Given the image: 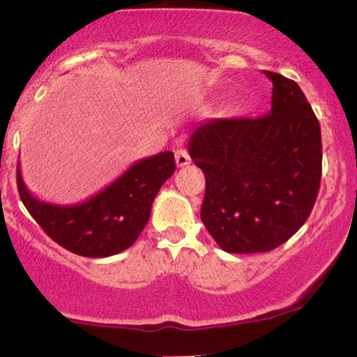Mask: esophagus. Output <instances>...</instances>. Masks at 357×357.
<instances>
[{"mask_svg": "<svg viewBox=\"0 0 357 357\" xmlns=\"http://www.w3.org/2000/svg\"><path fill=\"white\" fill-rule=\"evenodd\" d=\"M174 157H176V166H178V167H185V166H188V164H190V155H188V152H186L185 149L176 150Z\"/></svg>", "mask_w": 357, "mask_h": 357, "instance_id": "obj_1", "label": "esophagus"}]
</instances>
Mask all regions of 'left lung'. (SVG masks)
<instances>
[{
	"mask_svg": "<svg viewBox=\"0 0 357 357\" xmlns=\"http://www.w3.org/2000/svg\"><path fill=\"white\" fill-rule=\"evenodd\" d=\"M264 73L273 84L270 112L210 119L188 142L207 181L200 217L227 253L286 243L306 222L320 190V123L294 80Z\"/></svg>",
	"mask_w": 357,
	"mask_h": 357,
	"instance_id": "8db88e82",
	"label": "left lung"
}]
</instances>
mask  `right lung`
<instances>
[{
  "mask_svg": "<svg viewBox=\"0 0 357 357\" xmlns=\"http://www.w3.org/2000/svg\"><path fill=\"white\" fill-rule=\"evenodd\" d=\"M172 152H160L135 162L107 188L75 205L39 200L25 186L17 164L22 202L52 241L75 255L104 258L121 253L147 226L153 198L174 174Z\"/></svg>",
  "mask_w": 357,
  "mask_h": 357,
  "instance_id": "obj_1",
  "label": "right lung"
}]
</instances>
